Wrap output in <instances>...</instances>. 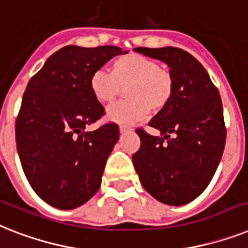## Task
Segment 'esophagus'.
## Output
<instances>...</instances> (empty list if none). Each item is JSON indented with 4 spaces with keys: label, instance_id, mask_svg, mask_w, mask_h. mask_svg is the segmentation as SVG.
<instances>
[{
    "label": "esophagus",
    "instance_id": "esophagus-1",
    "mask_svg": "<svg viewBox=\"0 0 248 248\" xmlns=\"http://www.w3.org/2000/svg\"><path fill=\"white\" fill-rule=\"evenodd\" d=\"M131 127H128V126H126V124H120V131L121 132H127V131H130Z\"/></svg>",
    "mask_w": 248,
    "mask_h": 248
}]
</instances>
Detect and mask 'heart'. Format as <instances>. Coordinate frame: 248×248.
Listing matches in <instances>:
<instances>
[{
  "instance_id": "obj_1",
  "label": "heart",
  "mask_w": 248,
  "mask_h": 248,
  "mask_svg": "<svg viewBox=\"0 0 248 248\" xmlns=\"http://www.w3.org/2000/svg\"><path fill=\"white\" fill-rule=\"evenodd\" d=\"M127 86L128 99L113 104L108 118L122 124H134L152 110L166 109L174 94V76L170 68L159 66L153 58L139 53L122 54L112 62L110 72L96 70L92 74L89 88L99 103L116 100Z\"/></svg>"
}]
</instances>
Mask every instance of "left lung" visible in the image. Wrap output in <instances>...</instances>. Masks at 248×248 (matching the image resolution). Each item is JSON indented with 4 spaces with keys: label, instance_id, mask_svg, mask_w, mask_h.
I'll use <instances>...</instances> for the list:
<instances>
[{
    "label": "left lung",
    "instance_id": "8db88e82",
    "mask_svg": "<svg viewBox=\"0 0 248 248\" xmlns=\"http://www.w3.org/2000/svg\"><path fill=\"white\" fill-rule=\"evenodd\" d=\"M135 51L170 66L174 94L149 124L163 136L136 128L141 145L132 155L134 167L153 197L185 205L204 192L222 159L227 138L222 99L204 66L188 52L176 47Z\"/></svg>",
    "mask_w": 248,
    "mask_h": 248
}]
</instances>
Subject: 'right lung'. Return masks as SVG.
I'll return each instance as SVG.
<instances>
[{
	"label": "right lung",
	"instance_id": "right-lung-1",
	"mask_svg": "<svg viewBox=\"0 0 248 248\" xmlns=\"http://www.w3.org/2000/svg\"><path fill=\"white\" fill-rule=\"evenodd\" d=\"M121 53L114 46H66L28 82L15 122L16 148L34 192L54 208L81 206L99 190L120 127L107 122L86 131L106 114L89 80Z\"/></svg>",
	"mask_w": 248,
	"mask_h": 248
}]
</instances>
